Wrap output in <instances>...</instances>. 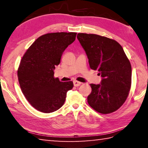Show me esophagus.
<instances>
[{"instance_id":"esophagus-1","label":"esophagus","mask_w":148,"mask_h":148,"mask_svg":"<svg viewBox=\"0 0 148 148\" xmlns=\"http://www.w3.org/2000/svg\"><path fill=\"white\" fill-rule=\"evenodd\" d=\"M73 84H74V86L75 87H78V86H80V85L82 84L81 82H77V81H74V82H73Z\"/></svg>"}]
</instances>
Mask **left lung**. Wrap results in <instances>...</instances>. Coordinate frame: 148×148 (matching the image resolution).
I'll list each match as a JSON object with an SVG mask.
<instances>
[{
  "mask_svg": "<svg viewBox=\"0 0 148 148\" xmlns=\"http://www.w3.org/2000/svg\"><path fill=\"white\" fill-rule=\"evenodd\" d=\"M90 68L101 75L100 84H91L89 106L99 113L116 111L126 101L131 86L132 69L121 45L114 40L93 34L78 33Z\"/></svg>",
  "mask_w": 148,
  "mask_h": 148,
  "instance_id": "left-lung-1",
  "label": "left lung"
}]
</instances>
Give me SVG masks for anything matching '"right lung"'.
Returning <instances> with one entry per match:
<instances>
[{"mask_svg":"<svg viewBox=\"0 0 148 148\" xmlns=\"http://www.w3.org/2000/svg\"><path fill=\"white\" fill-rule=\"evenodd\" d=\"M76 32H53L40 36L27 49L20 62L17 76L21 91L32 107L51 113L64 104L72 82L54 77L65 49L73 42Z\"/></svg>","mask_w":148,"mask_h":148,"instance_id":"obj_1","label":"right lung"}]
</instances>
